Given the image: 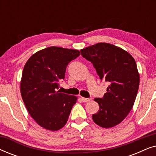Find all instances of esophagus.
<instances>
[{"instance_id":"esophagus-1","label":"esophagus","mask_w":156,"mask_h":156,"mask_svg":"<svg viewBox=\"0 0 156 156\" xmlns=\"http://www.w3.org/2000/svg\"><path fill=\"white\" fill-rule=\"evenodd\" d=\"M91 99H90V98H84V97H82V101H84V102H88V101H91Z\"/></svg>"}]
</instances>
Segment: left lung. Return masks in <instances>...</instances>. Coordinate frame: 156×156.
<instances>
[{
  "label": "left lung",
  "mask_w": 156,
  "mask_h": 156,
  "mask_svg": "<svg viewBox=\"0 0 156 156\" xmlns=\"http://www.w3.org/2000/svg\"><path fill=\"white\" fill-rule=\"evenodd\" d=\"M93 64L100 80L109 86L103 98H95L99 112L92 115L96 124L108 129L120 123L131 112L139 87V73L133 57L119 47L100 42L80 50Z\"/></svg>",
  "instance_id": "1"
}]
</instances>
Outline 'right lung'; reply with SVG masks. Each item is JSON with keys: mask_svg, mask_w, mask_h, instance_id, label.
<instances>
[{"mask_svg": "<svg viewBox=\"0 0 156 156\" xmlns=\"http://www.w3.org/2000/svg\"><path fill=\"white\" fill-rule=\"evenodd\" d=\"M80 55L79 50L50 47L32 55L25 65L21 96L30 115L44 129L57 131L67 123L77 97L57 89L67 65Z\"/></svg>", "mask_w": 156, "mask_h": 156, "instance_id": "1", "label": "right lung"}]
</instances>
